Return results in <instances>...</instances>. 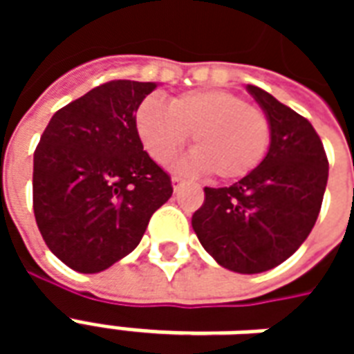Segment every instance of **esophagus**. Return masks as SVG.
I'll list each match as a JSON object with an SVG mask.
<instances>
[{
	"mask_svg": "<svg viewBox=\"0 0 354 354\" xmlns=\"http://www.w3.org/2000/svg\"><path fill=\"white\" fill-rule=\"evenodd\" d=\"M170 180H172V185H174V189H176L178 185L184 184V178H180V176H172Z\"/></svg>",
	"mask_w": 354,
	"mask_h": 354,
	"instance_id": "34e87169",
	"label": "esophagus"
}]
</instances>
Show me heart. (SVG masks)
<instances>
[{
	"mask_svg": "<svg viewBox=\"0 0 354 354\" xmlns=\"http://www.w3.org/2000/svg\"><path fill=\"white\" fill-rule=\"evenodd\" d=\"M136 132L151 159L167 162L193 134L195 151L184 167L210 170L220 180L252 172L266 157L271 123L266 111L227 91H192L169 106L147 96L136 111Z\"/></svg>",
	"mask_w": 354,
	"mask_h": 354,
	"instance_id": "1",
	"label": "heart"
}]
</instances>
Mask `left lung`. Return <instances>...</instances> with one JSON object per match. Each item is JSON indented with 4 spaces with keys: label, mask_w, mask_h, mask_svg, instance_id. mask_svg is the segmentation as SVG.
I'll list each match as a JSON object with an SVG mask.
<instances>
[{
    "label": "left lung",
    "mask_w": 354,
    "mask_h": 354,
    "mask_svg": "<svg viewBox=\"0 0 354 354\" xmlns=\"http://www.w3.org/2000/svg\"><path fill=\"white\" fill-rule=\"evenodd\" d=\"M271 123L263 161L230 187H205L192 225L230 271L254 274L288 260L317 222L328 159L313 124L263 88L246 85Z\"/></svg>",
    "instance_id": "left-lung-1"
}]
</instances>
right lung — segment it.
<instances>
[{
	"instance_id": "right-lung-1",
	"label": "right lung",
	"mask_w": 354,
	"mask_h": 354,
	"mask_svg": "<svg viewBox=\"0 0 354 354\" xmlns=\"http://www.w3.org/2000/svg\"><path fill=\"white\" fill-rule=\"evenodd\" d=\"M155 83L117 80L58 109L34 153V214L45 245L80 273L131 254L172 195L144 151L136 111Z\"/></svg>"
}]
</instances>
